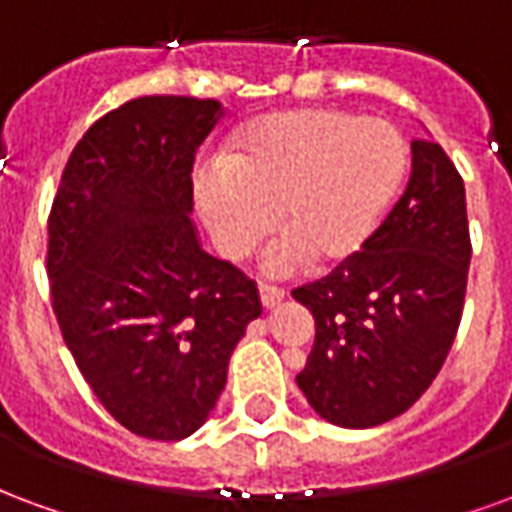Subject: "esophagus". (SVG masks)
<instances>
[{"label": "esophagus", "mask_w": 512, "mask_h": 512, "mask_svg": "<svg viewBox=\"0 0 512 512\" xmlns=\"http://www.w3.org/2000/svg\"><path fill=\"white\" fill-rule=\"evenodd\" d=\"M282 299H285V290L282 288H277V285H266V282L260 285V301H263V307H266V310L277 307Z\"/></svg>", "instance_id": "34e87169"}]
</instances>
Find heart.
<instances>
[{
	"label": "heart",
	"mask_w": 512,
	"mask_h": 512,
	"mask_svg": "<svg viewBox=\"0 0 512 512\" xmlns=\"http://www.w3.org/2000/svg\"><path fill=\"white\" fill-rule=\"evenodd\" d=\"M408 175V145L392 123L343 109H285L227 142L219 167L194 180L197 211L227 260H244L268 230L271 271L340 266L356 257Z\"/></svg>",
	"instance_id": "1"
}]
</instances>
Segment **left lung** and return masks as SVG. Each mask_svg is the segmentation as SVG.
I'll list each match as a JSON object with an SVG mask.
<instances>
[{"label": "left lung", "mask_w": 512, "mask_h": 512, "mask_svg": "<svg viewBox=\"0 0 512 512\" xmlns=\"http://www.w3.org/2000/svg\"><path fill=\"white\" fill-rule=\"evenodd\" d=\"M472 260L466 191L433 139L411 142V178L370 244L293 290L315 318L296 384L340 428H376L417 403L458 332Z\"/></svg>", "instance_id": "8db88e82"}]
</instances>
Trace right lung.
Returning a JSON list of instances; mask_svg holds the SVG:
<instances>
[{
    "label": "right lung",
    "mask_w": 512,
    "mask_h": 512,
    "mask_svg": "<svg viewBox=\"0 0 512 512\" xmlns=\"http://www.w3.org/2000/svg\"><path fill=\"white\" fill-rule=\"evenodd\" d=\"M219 101L145 95L73 147L49 216L51 304L84 381L142 439L208 419L246 326L252 279L208 255L191 222L194 153Z\"/></svg>",
    "instance_id": "1"
}]
</instances>
